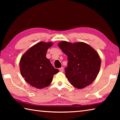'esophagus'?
I'll return each mask as SVG.
<instances>
[{"mask_svg":"<svg viewBox=\"0 0 120 120\" xmlns=\"http://www.w3.org/2000/svg\"><path fill=\"white\" fill-rule=\"evenodd\" d=\"M59 70L61 72H62V71H64V68H63V67L60 68H59Z\"/></svg>","mask_w":120,"mask_h":120,"instance_id":"34e87169","label":"esophagus"}]
</instances>
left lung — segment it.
I'll list each match as a JSON object with an SVG mask.
<instances>
[{
	"label": "left lung",
	"mask_w": 120,
	"mask_h": 120,
	"mask_svg": "<svg viewBox=\"0 0 120 120\" xmlns=\"http://www.w3.org/2000/svg\"><path fill=\"white\" fill-rule=\"evenodd\" d=\"M58 46L68 56L66 77L77 88H84L94 82L99 71L101 61L94 49L84 42L62 41Z\"/></svg>",
	"instance_id": "1"
}]
</instances>
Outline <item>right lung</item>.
<instances>
[{
	"instance_id": "obj_1",
	"label": "right lung",
	"mask_w": 120,
	"mask_h": 120,
	"mask_svg": "<svg viewBox=\"0 0 120 120\" xmlns=\"http://www.w3.org/2000/svg\"><path fill=\"white\" fill-rule=\"evenodd\" d=\"M52 45V42H40L29 49L20 60L22 76L26 82L36 88L48 86L53 75L59 72L46 58L48 48Z\"/></svg>"
}]
</instances>
